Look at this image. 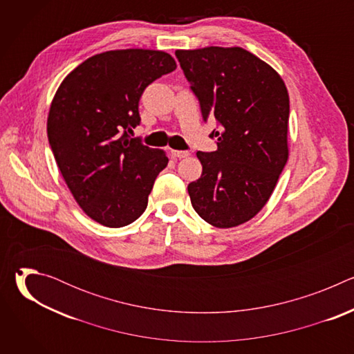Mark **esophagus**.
I'll return each instance as SVG.
<instances>
[{"label":"esophagus","mask_w":354,"mask_h":354,"mask_svg":"<svg viewBox=\"0 0 354 354\" xmlns=\"http://www.w3.org/2000/svg\"><path fill=\"white\" fill-rule=\"evenodd\" d=\"M171 153H172V156H174L175 158H179V160H182V158H187V157L190 156L189 151H179V149H172Z\"/></svg>","instance_id":"1"}]
</instances>
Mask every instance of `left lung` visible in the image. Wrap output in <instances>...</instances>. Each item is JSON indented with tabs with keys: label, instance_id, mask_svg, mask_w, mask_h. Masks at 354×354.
<instances>
[{
	"label": "left lung",
	"instance_id": "obj_1",
	"mask_svg": "<svg viewBox=\"0 0 354 354\" xmlns=\"http://www.w3.org/2000/svg\"><path fill=\"white\" fill-rule=\"evenodd\" d=\"M203 120L214 116L217 149L197 151L201 176L187 185L192 206L209 224L231 228L266 205L288 158L290 100L281 77L241 47L176 50Z\"/></svg>",
	"mask_w": 354,
	"mask_h": 354
}]
</instances>
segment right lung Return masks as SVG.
Masks as SVG:
<instances>
[{"instance_id":"1","label":"right lung","mask_w":354,"mask_h":354,"mask_svg":"<svg viewBox=\"0 0 354 354\" xmlns=\"http://www.w3.org/2000/svg\"><path fill=\"white\" fill-rule=\"evenodd\" d=\"M175 68L158 50H112L81 63L59 86L48 144L77 203L96 223L124 227L147 209L168 157L129 134L141 122L144 89Z\"/></svg>"}]
</instances>
